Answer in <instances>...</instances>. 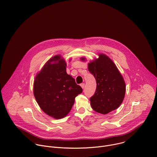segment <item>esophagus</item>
Masks as SVG:
<instances>
[{
    "mask_svg": "<svg viewBox=\"0 0 157 157\" xmlns=\"http://www.w3.org/2000/svg\"><path fill=\"white\" fill-rule=\"evenodd\" d=\"M81 87L82 88V89H84V87H85V84L84 83H82V84H81Z\"/></svg>",
    "mask_w": 157,
    "mask_h": 157,
    "instance_id": "34e87169",
    "label": "esophagus"
}]
</instances>
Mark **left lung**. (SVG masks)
Returning a JSON list of instances; mask_svg holds the SVG:
<instances>
[{"label":"left lung","mask_w":157,"mask_h":157,"mask_svg":"<svg viewBox=\"0 0 157 157\" xmlns=\"http://www.w3.org/2000/svg\"><path fill=\"white\" fill-rule=\"evenodd\" d=\"M80 59L86 60V57ZM88 69L97 81L95 92L90 98L92 109L102 114L117 109L124 99L126 86L115 63L105 54H99L88 63Z\"/></svg>","instance_id":"obj_1"}]
</instances>
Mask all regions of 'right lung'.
<instances>
[{"instance_id": "1", "label": "right lung", "mask_w": 157, "mask_h": 157, "mask_svg": "<svg viewBox=\"0 0 157 157\" xmlns=\"http://www.w3.org/2000/svg\"><path fill=\"white\" fill-rule=\"evenodd\" d=\"M71 61V59H70ZM67 63L56 55L44 65L33 82V94L41 110L56 119L65 117L82 89L66 71Z\"/></svg>"}]
</instances>
